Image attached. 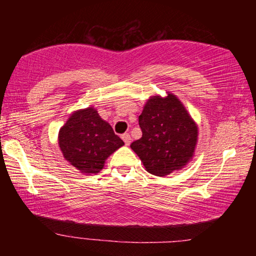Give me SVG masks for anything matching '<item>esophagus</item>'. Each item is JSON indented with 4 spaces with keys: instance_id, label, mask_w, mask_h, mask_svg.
Instances as JSON below:
<instances>
[{
    "instance_id": "obj_1",
    "label": "esophagus",
    "mask_w": 256,
    "mask_h": 256,
    "mask_svg": "<svg viewBox=\"0 0 256 256\" xmlns=\"http://www.w3.org/2000/svg\"><path fill=\"white\" fill-rule=\"evenodd\" d=\"M122 140H124V144H126V146H129V144H130V142H132V138H130V135L128 134V132H126V134L122 135Z\"/></svg>"
}]
</instances>
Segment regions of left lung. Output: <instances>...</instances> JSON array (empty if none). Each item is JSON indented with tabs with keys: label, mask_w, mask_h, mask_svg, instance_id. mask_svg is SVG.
<instances>
[{
	"label": "left lung",
	"mask_w": 256,
	"mask_h": 256,
	"mask_svg": "<svg viewBox=\"0 0 256 256\" xmlns=\"http://www.w3.org/2000/svg\"><path fill=\"white\" fill-rule=\"evenodd\" d=\"M142 138L130 148L149 174L166 176L180 170L194 157L198 127L172 93L152 96L138 116Z\"/></svg>",
	"instance_id": "8db88e82"
}]
</instances>
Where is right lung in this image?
<instances>
[{
  "label": "right lung",
  "mask_w": 256,
  "mask_h": 256,
  "mask_svg": "<svg viewBox=\"0 0 256 256\" xmlns=\"http://www.w3.org/2000/svg\"><path fill=\"white\" fill-rule=\"evenodd\" d=\"M62 156L82 174H98L104 160L124 144L93 107L76 110L59 130Z\"/></svg>",
  "instance_id": "obj_1"
}]
</instances>
